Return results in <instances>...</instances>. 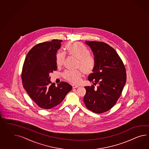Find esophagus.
<instances>
[{
    "label": "esophagus",
    "instance_id": "obj_1",
    "mask_svg": "<svg viewBox=\"0 0 149 149\" xmlns=\"http://www.w3.org/2000/svg\"><path fill=\"white\" fill-rule=\"evenodd\" d=\"M72 87H73V88H76L79 87V86H77V85H76V84H73Z\"/></svg>",
    "mask_w": 149,
    "mask_h": 149
}]
</instances>
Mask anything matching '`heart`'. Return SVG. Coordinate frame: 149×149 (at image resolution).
<instances>
[{
    "mask_svg": "<svg viewBox=\"0 0 149 149\" xmlns=\"http://www.w3.org/2000/svg\"><path fill=\"white\" fill-rule=\"evenodd\" d=\"M66 49L69 55L78 59L77 65L86 73H90L94 68V58L89 54L87 49L77 42L68 44ZM65 54L63 52H58L56 55V63L58 66L63 65L65 60ZM84 72L81 70H66L63 73L65 79L73 84L80 83Z\"/></svg>",
    "mask_w": 149,
    "mask_h": 149,
    "instance_id": "b5f03b06",
    "label": "heart"
}]
</instances>
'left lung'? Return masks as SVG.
Listing matches in <instances>:
<instances>
[{"label": "left lung", "mask_w": 149, "mask_h": 149, "mask_svg": "<svg viewBox=\"0 0 149 149\" xmlns=\"http://www.w3.org/2000/svg\"><path fill=\"white\" fill-rule=\"evenodd\" d=\"M94 56L95 67L88 80L98 84L97 87H84V102L95 113H104L115 104L126 83L127 74L123 62L109 45L97 41H86Z\"/></svg>", "instance_id": "1"}]
</instances>
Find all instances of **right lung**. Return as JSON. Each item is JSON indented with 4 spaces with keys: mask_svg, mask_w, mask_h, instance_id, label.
<instances>
[{
    "mask_svg": "<svg viewBox=\"0 0 149 149\" xmlns=\"http://www.w3.org/2000/svg\"><path fill=\"white\" fill-rule=\"evenodd\" d=\"M62 40H53L34 46L26 56L22 79L24 89L40 108L49 109L59 104L72 86L65 82L51 84L49 74L57 69L56 55Z\"/></svg>",
    "mask_w": 149,
    "mask_h": 149,
    "instance_id": "right-lung-1",
    "label": "right lung"
}]
</instances>
